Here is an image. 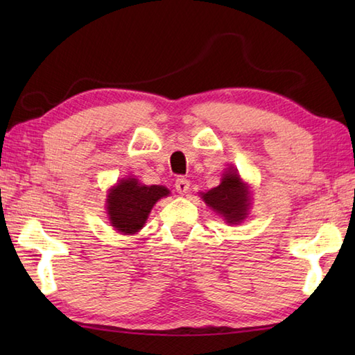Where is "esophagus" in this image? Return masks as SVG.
Instances as JSON below:
<instances>
[{
    "label": "esophagus",
    "instance_id": "obj_1",
    "mask_svg": "<svg viewBox=\"0 0 355 355\" xmlns=\"http://www.w3.org/2000/svg\"><path fill=\"white\" fill-rule=\"evenodd\" d=\"M189 186H191L189 180H186V178H183V177H180V178L175 180V189H177L178 193L184 195V193L189 192Z\"/></svg>",
    "mask_w": 355,
    "mask_h": 355
}]
</instances>
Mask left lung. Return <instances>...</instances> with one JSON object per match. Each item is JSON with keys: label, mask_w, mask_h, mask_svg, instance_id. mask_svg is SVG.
<instances>
[{"label": "left lung", "mask_w": 355, "mask_h": 355, "mask_svg": "<svg viewBox=\"0 0 355 355\" xmlns=\"http://www.w3.org/2000/svg\"><path fill=\"white\" fill-rule=\"evenodd\" d=\"M201 198L229 224L243 223L250 209V191L236 171L225 172L221 184L201 193Z\"/></svg>", "instance_id": "1"}]
</instances>
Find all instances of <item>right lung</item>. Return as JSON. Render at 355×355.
<instances>
[{"instance_id":"add662e5","label":"right lung","mask_w":355,"mask_h":355,"mask_svg":"<svg viewBox=\"0 0 355 355\" xmlns=\"http://www.w3.org/2000/svg\"><path fill=\"white\" fill-rule=\"evenodd\" d=\"M164 186H146L137 178H122L108 191L107 210L112 227L123 235H134L143 225L155 202L168 197Z\"/></svg>"}]
</instances>
